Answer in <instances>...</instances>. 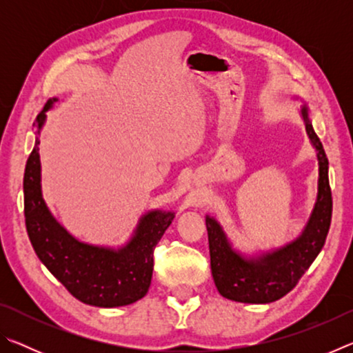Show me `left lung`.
<instances>
[{
	"mask_svg": "<svg viewBox=\"0 0 353 353\" xmlns=\"http://www.w3.org/2000/svg\"><path fill=\"white\" fill-rule=\"evenodd\" d=\"M301 115L319 165L318 196L302 234L283 248L259 256L238 252L223 227L213 216H205L210 248V266L219 294L243 303H270L294 288L316 256L324 248L332 221V191L328 183V160L319 137L316 135L308 107H301Z\"/></svg>",
	"mask_w": 353,
	"mask_h": 353,
	"instance_id": "8db88e82",
	"label": "left lung"
}]
</instances>
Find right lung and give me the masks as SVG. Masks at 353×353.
Returning <instances> with one entry per match:
<instances>
[{"label": "right lung", "instance_id": "add662e5", "mask_svg": "<svg viewBox=\"0 0 353 353\" xmlns=\"http://www.w3.org/2000/svg\"><path fill=\"white\" fill-rule=\"evenodd\" d=\"M54 101H48L35 118V145L23 179L29 240L40 261L81 302L103 308L129 305L146 296L152 279L154 249L174 213L152 210L143 214L132 238L119 249L93 246L71 235L46 207L40 185V130Z\"/></svg>", "mask_w": 353, "mask_h": 353}]
</instances>
